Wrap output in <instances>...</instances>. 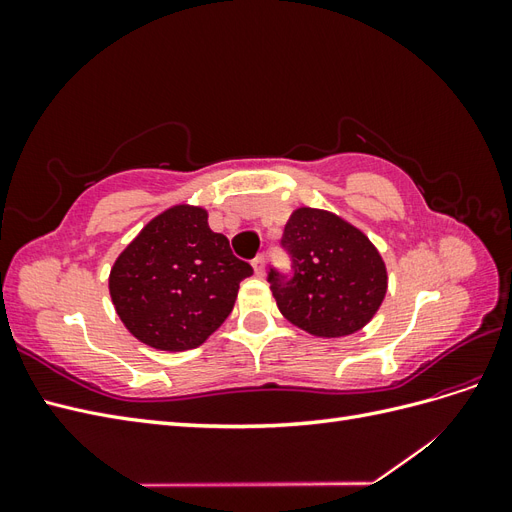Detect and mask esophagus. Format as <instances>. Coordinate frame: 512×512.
<instances>
[{
    "instance_id": "1",
    "label": "esophagus",
    "mask_w": 512,
    "mask_h": 512,
    "mask_svg": "<svg viewBox=\"0 0 512 512\" xmlns=\"http://www.w3.org/2000/svg\"><path fill=\"white\" fill-rule=\"evenodd\" d=\"M252 267H254V273H256L258 277L265 275V256H256V258L252 260Z\"/></svg>"
}]
</instances>
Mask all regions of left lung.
<instances>
[{
    "label": "left lung",
    "mask_w": 512,
    "mask_h": 512,
    "mask_svg": "<svg viewBox=\"0 0 512 512\" xmlns=\"http://www.w3.org/2000/svg\"><path fill=\"white\" fill-rule=\"evenodd\" d=\"M282 247L290 273L269 269L267 282L294 327L316 337H344L374 318L389 277L359 228L335 213L301 207L290 215Z\"/></svg>",
    "instance_id": "left-lung-1"
}]
</instances>
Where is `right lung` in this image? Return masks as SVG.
<instances>
[{
    "mask_svg": "<svg viewBox=\"0 0 512 512\" xmlns=\"http://www.w3.org/2000/svg\"><path fill=\"white\" fill-rule=\"evenodd\" d=\"M254 269L207 224V211L177 205L153 218L119 254L108 290L126 329L143 344L190 350L235 307L239 284Z\"/></svg>",
    "mask_w": 512,
    "mask_h": 512,
    "instance_id": "obj_1",
    "label": "right lung"
}]
</instances>
